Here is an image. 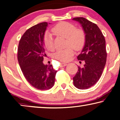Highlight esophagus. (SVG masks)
<instances>
[{
    "label": "esophagus",
    "mask_w": 120,
    "mask_h": 120,
    "mask_svg": "<svg viewBox=\"0 0 120 120\" xmlns=\"http://www.w3.org/2000/svg\"><path fill=\"white\" fill-rule=\"evenodd\" d=\"M60 65H61V66L64 67V66H65L67 65V64L66 63H64V62H61Z\"/></svg>",
    "instance_id": "1"
}]
</instances>
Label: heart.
Returning <instances> with one entry per match:
<instances>
[{
    "label": "heart",
    "mask_w": 120,
    "mask_h": 120,
    "mask_svg": "<svg viewBox=\"0 0 120 120\" xmlns=\"http://www.w3.org/2000/svg\"><path fill=\"white\" fill-rule=\"evenodd\" d=\"M52 31L56 36L66 38L65 45L68 46L63 49L57 50L55 53V58L62 61H68L74 55L73 48L79 50L82 48L85 42L86 35L83 29L76 28L72 23L61 22L52 28ZM43 42L45 48L49 50L54 48L53 37L49 33L45 34Z\"/></svg>",
    "instance_id": "b5f03b06"
}]
</instances>
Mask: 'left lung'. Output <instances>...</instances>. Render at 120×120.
<instances>
[{
	"label": "left lung",
	"instance_id": "obj_1",
	"mask_svg": "<svg viewBox=\"0 0 120 120\" xmlns=\"http://www.w3.org/2000/svg\"><path fill=\"white\" fill-rule=\"evenodd\" d=\"M73 20L82 25L85 33L86 40L82 52L77 56L79 62L84 61L82 68L78 70L73 78L77 88L87 89L97 82L102 75L107 61L105 40L100 29L94 23L84 17H75Z\"/></svg>",
	"mask_w": 120,
	"mask_h": 120
}]
</instances>
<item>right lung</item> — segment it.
Listing matches in <instances>:
<instances>
[{
  "label": "right lung",
  "mask_w": 120,
  "mask_h": 120,
  "mask_svg": "<svg viewBox=\"0 0 120 120\" xmlns=\"http://www.w3.org/2000/svg\"><path fill=\"white\" fill-rule=\"evenodd\" d=\"M48 24L40 23L28 29L20 39L17 59L26 80L38 90H48L53 86L57 71L52 65H44L47 56L44 45V35Z\"/></svg>",
  "instance_id": "1"
}]
</instances>
